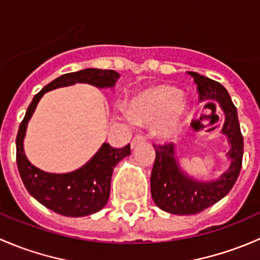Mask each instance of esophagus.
<instances>
[{"label":"esophagus","instance_id":"obj_1","mask_svg":"<svg viewBox=\"0 0 260 260\" xmlns=\"http://www.w3.org/2000/svg\"><path fill=\"white\" fill-rule=\"evenodd\" d=\"M143 142H146V137H145V136L136 135L135 138H133V140H132V142H131V147H132V148H135L136 146L140 145V143H143Z\"/></svg>","mask_w":260,"mask_h":260}]
</instances>
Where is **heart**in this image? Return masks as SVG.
<instances>
[{
    "label": "heart",
    "instance_id": "obj_1",
    "mask_svg": "<svg viewBox=\"0 0 260 260\" xmlns=\"http://www.w3.org/2000/svg\"><path fill=\"white\" fill-rule=\"evenodd\" d=\"M187 104L181 91L171 85H157L138 94L129 104V114L135 122L156 124L161 137H172L179 129Z\"/></svg>",
    "mask_w": 260,
    "mask_h": 260
}]
</instances>
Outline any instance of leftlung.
Returning a JSON list of instances; mask_svg holds the SVG:
<instances>
[{"label":"left lung","mask_w":260,"mask_h":260,"mask_svg":"<svg viewBox=\"0 0 260 260\" xmlns=\"http://www.w3.org/2000/svg\"><path fill=\"white\" fill-rule=\"evenodd\" d=\"M199 91V101L215 99L225 113L222 133L228 136L232 159L229 170L219 180L200 182L185 176L175 157L174 143L153 145L156 151L151 174V193L154 204L161 210L176 215H193L214 205L228 195L237 182L242 170L244 142L235 106L226 89L217 81L198 73L188 72Z\"/></svg>","instance_id":"1"}]
</instances>
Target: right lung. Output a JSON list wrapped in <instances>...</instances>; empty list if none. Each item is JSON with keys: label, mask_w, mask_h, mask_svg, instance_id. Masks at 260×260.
Returning a JSON list of instances; mask_svg holds the SVG:
<instances>
[{"label": "right lung", "mask_w": 260, "mask_h": 260, "mask_svg": "<svg viewBox=\"0 0 260 260\" xmlns=\"http://www.w3.org/2000/svg\"><path fill=\"white\" fill-rule=\"evenodd\" d=\"M119 74L114 70L84 69L56 78L35 96L20 123L16 137V162L26 190L40 204L64 216H85L106 206L111 192V180L115 165L131 154V146L114 148L104 143L93 158L70 174H48L28 162L23 153V137L28 119L46 91L75 83H88L98 88L113 86Z\"/></svg>", "instance_id": "right-lung-1"}]
</instances>
